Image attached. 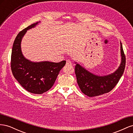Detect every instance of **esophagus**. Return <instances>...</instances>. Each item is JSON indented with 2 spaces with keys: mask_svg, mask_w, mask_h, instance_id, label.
I'll return each mask as SVG.
<instances>
[{
  "mask_svg": "<svg viewBox=\"0 0 133 133\" xmlns=\"http://www.w3.org/2000/svg\"><path fill=\"white\" fill-rule=\"evenodd\" d=\"M66 65H71V62L70 60H66Z\"/></svg>",
  "mask_w": 133,
  "mask_h": 133,
  "instance_id": "obj_1",
  "label": "esophagus"
}]
</instances>
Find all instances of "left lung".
Listing matches in <instances>:
<instances>
[{
  "label": "left lung",
  "instance_id": "left-lung-1",
  "mask_svg": "<svg viewBox=\"0 0 133 133\" xmlns=\"http://www.w3.org/2000/svg\"><path fill=\"white\" fill-rule=\"evenodd\" d=\"M120 43L121 62L118 69L113 73L104 75H99L91 73L76 62L75 73L80 90L84 94L94 97L109 92L115 87L122 76L125 66V57L122 44Z\"/></svg>",
  "mask_w": 133,
  "mask_h": 133
}]
</instances>
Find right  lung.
I'll use <instances>...</instances> for the list:
<instances>
[{"label":"right lung","mask_w":133,"mask_h":133,"mask_svg":"<svg viewBox=\"0 0 133 133\" xmlns=\"http://www.w3.org/2000/svg\"><path fill=\"white\" fill-rule=\"evenodd\" d=\"M41 22L33 24L17 35L13 43L11 56V69L14 78L31 93L41 94L53 87L66 61L32 62L24 56L21 48L22 39L26 31L37 26Z\"/></svg>","instance_id":"obj_1"}]
</instances>
